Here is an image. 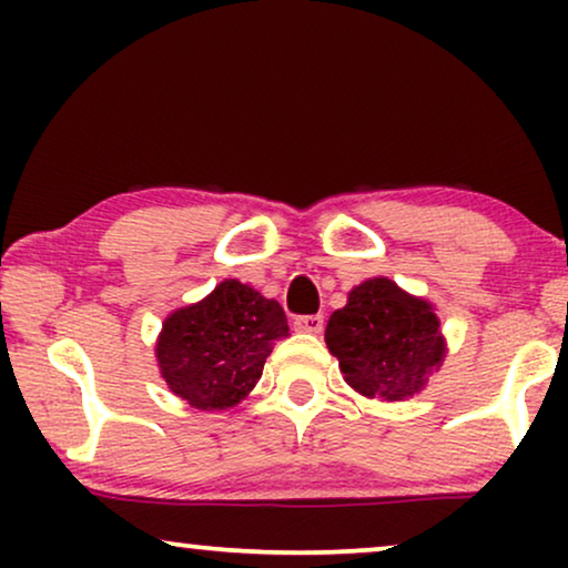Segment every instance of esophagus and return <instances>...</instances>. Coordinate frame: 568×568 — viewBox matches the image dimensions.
I'll return each instance as SVG.
<instances>
[{"label": "esophagus", "instance_id": "34e87169", "mask_svg": "<svg viewBox=\"0 0 568 568\" xmlns=\"http://www.w3.org/2000/svg\"><path fill=\"white\" fill-rule=\"evenodd\" d=\"M294 331H300V333H321L323 331V315H300V317H294Z\"/></svg>", "mask_w": 568, "mask_h": 568}]
</instances>
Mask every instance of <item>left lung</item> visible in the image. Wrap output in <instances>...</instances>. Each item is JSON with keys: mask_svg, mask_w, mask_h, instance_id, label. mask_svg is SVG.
<instances>
[{"mask_svg": "<svg viewBox=\"0 0 568 568\" xmlns=\"http://www.w3.org/2000/svg\"><path fill=\"white\" fill-rule=\"evenodd\" d=\"M325 344L346 385L387 403L422 393L447 356L434 305L375 276L348 292L346 305L325 325Z\"/></svg>", "mask_w": 568, "mask_h": 568, "instance_id": "obj_1", "label": "left lung"}]
</instances>
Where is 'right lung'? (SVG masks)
Listing matches in <instances>:
<instances>
[{
  "label": "right lung",
  "mask_w": 568,
  "mask_h": 568,
  "mask_svg": "<svg viewBox=\"0 0 568 568\" xmlns=\"http://www.w3.org/2000/svg\"><path fill=\"white\" fill-rule=\"evenodd\" d=\"M286 336L290 325L276 300L224 278L204 300L165 317L154 356L178 398L199 410H227L251 395L266 356Z\"/></svg>",
  "instance_id": "1"
}]
</instances>
